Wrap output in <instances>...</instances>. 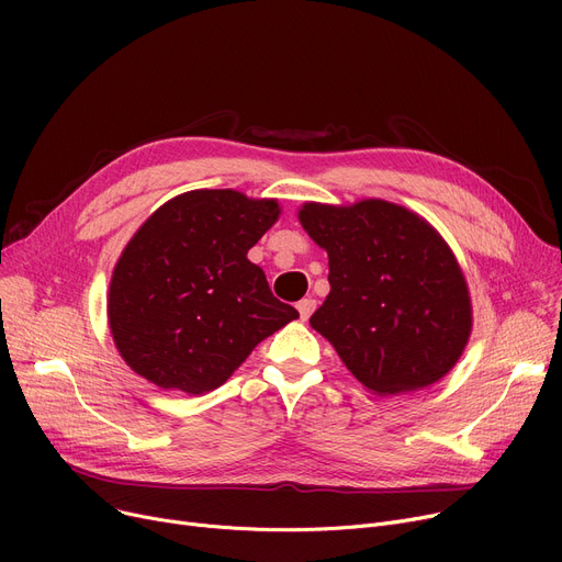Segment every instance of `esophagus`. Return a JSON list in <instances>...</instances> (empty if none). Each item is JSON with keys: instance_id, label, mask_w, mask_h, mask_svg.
Segmentation results:
<instances>
[{"instance_id": "34e87169", "label": "esophagus", "mask_w": 562, "mask_h": 562, "mask_svg": "<svg viewBox=\"0 0 562 562\" xmlns=\"http://www.w3.org/2000/svg\"><path fill=\"white\" fill-rule=\"evenodd\" d=\"M299 314H301V318L303 321H307L310 316H312V312H314V307H316V301L314 299H303L299 305Z\"/></svg>"}]
</instances>
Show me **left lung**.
I'll list each match as a JSON object with an SVG mask.
<instances>
[{
  "label": "left lung",
  "mask_w": 562,
  "mask_h": 562,
  "mask_svg": "<svg viewBox=\"0 0 562 562\" xmlns=\"http://www.w3.org/2000/svg\"><path fill=\"white\" fill-rule=\"evenodd\" d=\"M299 218L330 259V293L310 323L348 371L380 396L447 375L467 346L471 305L445 239L385 200L307 202Z\"/></svg>",
  "instance_id": "left-lung-1"
}]
</instances>
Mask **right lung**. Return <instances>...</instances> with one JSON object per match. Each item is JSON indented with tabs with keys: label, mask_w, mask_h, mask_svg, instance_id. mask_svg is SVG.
<instances>
[{
	"label": "right lung",
	"mask_w": 562,
	"mask_h": 562,
	"mask_svg": "<svg viewBox=\"0 0 562 562\" xmlns=\"http://www.w3.org/2000/svg\"><path fill=\"white\" fill-rule=\"evenodd\" d=\"M278 214L276 200L218 189L177 195L140 225L109 289L113 341L138 375L206 394L299 318L246 257Z\"/></svg>",
	"instance_id": "right-lung-1"
}]
</instances>
